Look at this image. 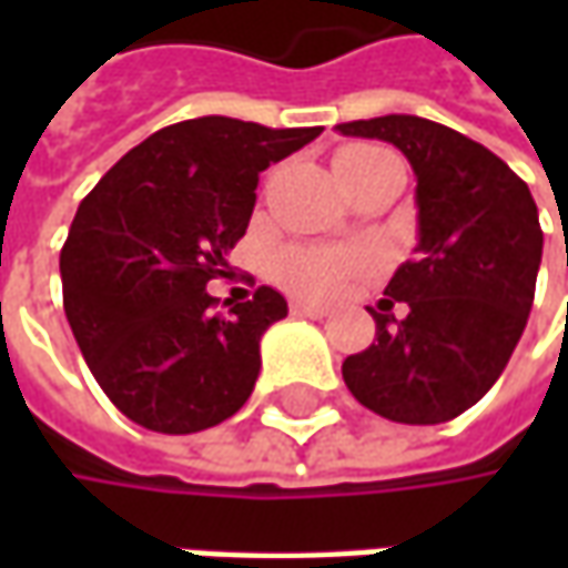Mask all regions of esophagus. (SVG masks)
<instances>
[{"label": "esophagus", "instance_id": "obj_1", "mask_svg": "<svg viewBox=\"0 0 568 568\" xmlns=\"http://www.w3.org/2000/svg\"><path fill=\"white\" fill-rule=\"evenodd\" d=\"M291 313H294V316H306V318H325V316H328V310H325V306L306 303V300H294V303H291Z\"/></svg>", "mask_w": 568, "mask_h": 568}]
</instances>
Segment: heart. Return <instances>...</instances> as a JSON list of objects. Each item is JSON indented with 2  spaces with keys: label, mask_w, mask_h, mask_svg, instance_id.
<instances>
[{
  "label": "heart",
  "mask_w": 568,
  "mask_h": 568,
  "mask_svg": "<svg viewBox=\"0 0 568 568\" xmlns=\"http://www.w3.org/2000/svg\"><path fill=\"white\" fill-rule=\"evenodd\" d=\"M363 151H376V148H351L341 158L363 154ZM361 268H366V258H354V255H341V252L328 250H294L284 252L277 258V277L291 291L306 296L338 294L341 287L361 272Z\"/></svg>",
  "instance_id": "1"
}]
</instances>
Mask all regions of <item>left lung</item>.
Here are the masks:
<instances>
[{
	"label": "left lung",
	"mask_w": 568,
	"mask_h": 568,
	"mask_svg": "<svg viewBox=\"0 0 568 568\" xmlns=\"http://www.w3.org/2000/svg\"><path fill=\"white\" fill-rule=\"evenodd\" d=\"M395 144L417 176V255L392 274L376 341L351 354V395L395 424H446L499 379L535 303L544 233L528 186L480 142L420 116L341 122ZM408 303V316L387 310Z\"/></svg>",
	"instance_id": "1"
}]
</instances>
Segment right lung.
Masks as SVG:
<instances>
[{"label": "right lung", "instance_id": "right-lung-1", "mask_svg": "<svg viewBox=\"0 0 568 568\" xmlns=\"http://www.w3.org/2000/svg\"><path fill=\"white\" fill-rule=\"evenodd\" d=\"M322 132L230 116L176 122L135 144L78 205L59 255L62 303L106 398L144 429L186 436L233 417L255 388L258 341L287 300L258 287L214 313L258 173Z\"/></svg>", "mask_w": 568, "mask_h": 568}]
</instances>
